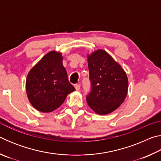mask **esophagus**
I'll use <instances>...</instances> for the list:
<instances>
[{"mask_svg":"<svg viewBox=\"0 0 161 161\" xmlns=\"http://www.w3.org/2000/svg\"><path fill=\"white\" fill-rule=\"evenodd\" d=\"M75 87L76 90L79 91V90H80V84H76L75 85Z\"/></svg>","mask_w":161,"mask_h":161,"instance_id":"1","label":"esophagus"}]
</instances>
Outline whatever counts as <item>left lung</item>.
Segmentation results:
<instances>
[{
    "label": "left lung",
    "instance_id": "left-lung-1",
    "mask_svg": "<svg viewBox=\"0 0 161 161\" xmlns=\"http://www.w3.org/2000/svg\"><path fill=\"white\" fill-rule=\"evenodd\" d=\"M91 90L88 105L97 114L104 115L116 110L126 97V72L107 52L99 50L88 56Z\"/></svg>",
    "mask_w": 161,
    "mask_h": 161
}]
</instances>
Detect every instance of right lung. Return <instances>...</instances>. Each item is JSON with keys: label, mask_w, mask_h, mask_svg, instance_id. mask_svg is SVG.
Returning <instances> with one entry per match:
<instances>
[{"label": "right lung", "mask_w": 161, "mask_h": 161, "mask_svg": "<svg viewBox=\"0 0 161 161\" xmlns=\"http://www.w3.org/2000/svg\"><path fill=\"white\" fill-rule=\"evenodd\" d=\"M75 90L67 78L60 53H47L30 71L26 92L31 104L42 112H51L63 103Z\"/></svg>", "instance_id": "obj_1"}]
</instances>
